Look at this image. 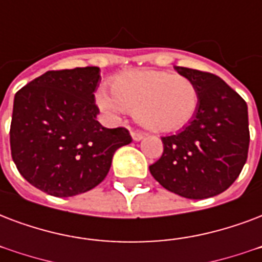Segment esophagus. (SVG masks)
<instances>
[{"instance_id":"obj_1","label":"esophagus","mask_w":262,"mask_h":262,"mask_svg":"<svg viewBox=\"0 0 262 262\" xmlns=\"http://www.w3.org/2000/svg\"><path fill=\"white\" fill-rule=\"evenodd\" d=\"M130 135H132V139L135 140V141H140V140L144 137V135H143L141 132H137V130H133Z\"/></svg>"}]
</instances>
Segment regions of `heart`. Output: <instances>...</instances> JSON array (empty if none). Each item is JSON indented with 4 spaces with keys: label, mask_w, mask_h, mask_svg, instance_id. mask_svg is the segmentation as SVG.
<instances>
[{
    "label": "heart",
    "mask_w": 262,
    "mask_h": 262,
    "mask_svg": "<svg viewBox=\"0 0 262 262\" xmlns=\"http://www.w3.org/2000/svg\"><path fill=\"white\" fill-rule=\"evenodd\" d=\"M96 100L113 117L135 113L143 126L163 133L180 130L192 121L199 107V91L184 75L144 69L117 75L111 91L100 89Z\"/></svg>",
    "instance_id": "1"
}]
</instances>
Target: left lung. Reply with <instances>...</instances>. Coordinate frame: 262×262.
<instances>
[{
    "mask_svg": "<svg viewBox=\"0 0 262 262\" xmlns=\"http://www.w3.org/2000/svg\"><path fill=\"white\" fill-rule=\"evenodd\" d=\"M199 91L193 119L162 137L163 154L149 171L163 188L188 199L224 192L247 159L250 132L246 101L214 74L176 67Z\"/></svg>",
    "mask_w": 262,
    "mask_h": 262,
    "instance_id": "1",
    "label": "left lung"
}]
</instances>
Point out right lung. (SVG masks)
I'll return each mask as SVG.
<instances>
[{"label": "right lung", "instance_id": "1", "mask_svg": "<svg viewBox=\"0 0 262 262\" xmlns=\"http://www.w3.org/2000/svg\"><path fill=\"white\" fill-rule=\"evenodd\" d=\"M99 67L47 71L15 95L11 152L30 184L53 196L83 193L108 173L114 152L129 144L125 127L96 119Z\"/></svg>", "mask_w": 262, "mask_h": 262}]
</instances>
